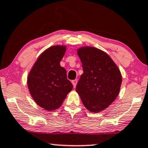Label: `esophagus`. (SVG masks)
I'll use <instances>...</instances> for the list:
<instances>
[{"mask_svg":"<svg viewBox=\"0 0 148 148\" xmlns=\"http://www.w3.org/2000/svg\"><path fill=\"white\" fill-rule=\"evenodd\" d=\"M72 83L73 84V86H74V87H75L76 86V84H77V83H78V80L77 79L73 80L72 81Z\"/></svg>","mask_w":148,"mask_h":148,"instance_id":"obj_1","label":"esophagus"}]
</instances>
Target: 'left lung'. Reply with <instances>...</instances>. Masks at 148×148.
Segmentation results:
<instances>
[{
	"label": "left lung",
	"instance_id": "left-lung-1",
	"mask_svg": "<svg viewBox=\"0 0 148 148\" xmlns=\"http://www.w3.org/2000/svg\"><path fill=\"white\" fill-rule=\"evenodd\" d=\"M83 74L76 85V92L85 108L98 113L111 104L120 89V71L111 57L102 50L84 47L78 50Z\"/></svg>",
	"mask_w": 148,
	"mask_h": 148
}]
</instances>
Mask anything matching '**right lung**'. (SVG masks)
Masks as SVG:
<instances>
[{"label": "right lung", "mask_w": 148, "mask_h": 148, "mask_svg": "<svg viewBox=\"0 0 148 148\" xmlns=\"http://www.w3.org/2000/svg\"><path fill=\"white\" fill-rule=\"evenodd\" d=\"M65 46H52L39 57L31 70L27 83L35 102L47 111L58 108L73 85L67 78V72L60 65Z\"/></svg>", "instance_id": "add662e5"}]
</instances>
